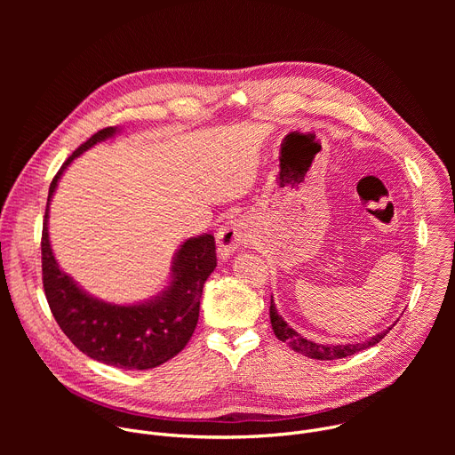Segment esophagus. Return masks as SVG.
<instances>
[{
  "label": "esophagus",
  "instance_id": "34e87169",
  "mask_svg": "<svg viewBox=\"0 0 455 455\" xmlns=\"http://www.w3.org/2000/svg\"><path fill=\"white\" fill-rule=\"evenodd\" d=\"M216 241H218L220 259L221 261H227V259H230L235 253L239 246H244L251 241V232L243 220H230L220 228Z\"/></svg>",
  "mask_w": 455,
  "mask_h": 455
}]
</instances>
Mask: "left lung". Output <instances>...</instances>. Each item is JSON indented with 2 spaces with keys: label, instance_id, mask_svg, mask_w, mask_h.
Listing matches in <instances>:
<instances>
[{
  "label": "left lung",
  "instance_id": "left-lung-1",
  "mask_svg": "<svg viewBox=\"0 0 455 455\" xmlns=\"http://www.w3.org/2000/svg\"><path fill=\"white\" fill-rule=\"evenodd\" d=\"M270 322H272V330L275 333V337L281 340V342H286L293 351L307 356V358H315V360H337V358H346V356H351L358 351H363V349H369L372 346H376L388 331L393 330L387 328L385 331L367 339L365 342H356V344H316V342H311L304 337H300V333H297L291 326H288V322L279 315L277 307H275V302H274V297L270 300Z\"/></svg>",
  "mask_w": 455,
  "mask_h": 455
}]
</instances>
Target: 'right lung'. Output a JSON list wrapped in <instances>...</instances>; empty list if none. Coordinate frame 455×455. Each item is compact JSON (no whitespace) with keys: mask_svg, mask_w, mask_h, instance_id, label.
<instances>
[{"mask_svg":"<svg viewBox=\"0 0 455 455\" xmlns=\"http://www.w3.org/2000/svg\"><path fill=\"white\" fill-rule=\"evenodd\" d=\"M116 133L118 127L100 129L74 151L50 183L41 237L43 288L59 328L79 351L106 365L144 371L176 356L196 330L204 284L216 268V241L211 234L183 241L172 259L169 286L139 304L100 300L59 268L48 235L57 183L77 156Z\"/></svg>","mask_w":455,"mask_h":455,"instance_id":"add662e5","label":"right lung"}]
</instances>
